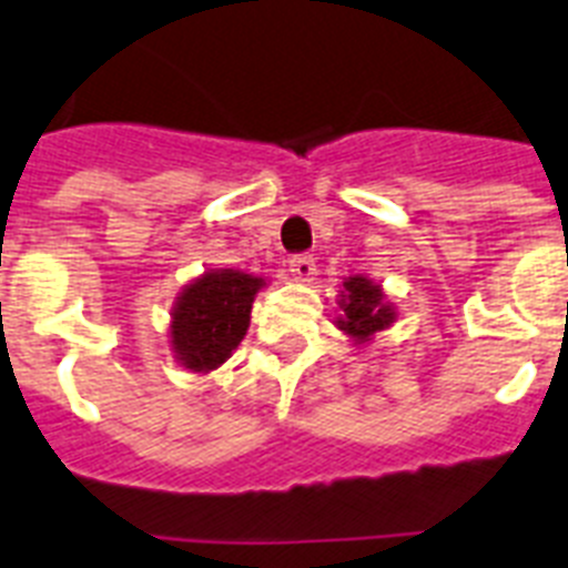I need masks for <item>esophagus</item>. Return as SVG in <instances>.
<instances>
[{
    "label": "esophagus",
    "mask_w": 568,
    "mask_h": 568,
    "mask_svg": "<svg viewBox=\"0 0 568 568\" xmlns=\"http://www.w3.org/2000/svg\"><path fill=\"white\" fill-rule=\"evenodd\" d=\"M288 271L294 274V280H300V283H308V280L317 274V263H314L312 254H294L288 260Z\"/></svg>",
    "instance_id": "esophagus-1"
}]
</instances>
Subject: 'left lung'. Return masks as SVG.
Instances as JSON below:
<instances>
[{"mask_svg":"<svg viewBox=\"0 0 568 568\" xmlns=\"http://www.w3.org/2000/svg\"><path fill=\"white\" fill-rule=\"evenodd\" d=\"M339 291V332H345L354 343H368L377 332L394 323V305L388 303L383 288L368 277H348Z\"/></svg>","mask_w":568,"mask_h":568,"instance_id":"1","label":"left lung"}]
</instances>
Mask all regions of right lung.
<instances>
[{
    "instance_id": "add662e5",
    "label": "right lung",
    "mask_w": 568,
    "mask_h": 568,
    "mask_svg": "<svg viewBox=\"0 0 568 568\" xmlns=\"http://www.w3.org/2000/svg\"><path fill=\"white\" fill-rule=\"evenodd\" d=\"M265 280L234 268H211L182 288L171 308V348L182 366L209 374L243 343L251 305Z\"/></svg>"
}]
</instances>
